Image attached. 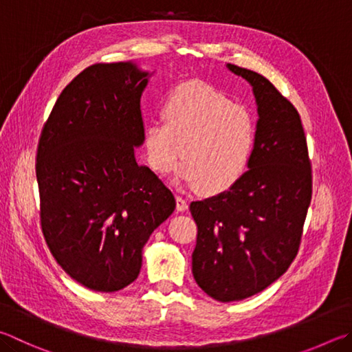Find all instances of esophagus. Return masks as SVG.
Listing matches in <instances>:
<instances>
[{"label":"esophagus","mask_w":352,"mask_h":352,"mask_svg":"<svg viewBox=\"0 0 352 352\" xmlns=\"http://www.w3.org/2000/svg\"><path fill=\"white\" fill-rule=\"evenodd\" d=\"M188 208H189V203H188L186 198L177 195V210L184 212V210H188Z\"/></svg>","instance_id":"1"}]
</instances>
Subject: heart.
Segmentation results:
<instances>
[{
	"label": "heart",
	"mask_w": 352,
	"mask_h": 352,
	"mask_svg": "<svg viewBox=\"0 0 352 352\" xmlns=\"http://www.w3.org/2000/svg\"><path fill=\"white\" fill-rule=\"evenodd\" d=\"M164 120L144 124L143 143L149 166L169 175L183 157L180 180L220 194L237 184L251 164L257 143V121L226 94L192 80L169 92Z\"/></svg>",
	"instance_id": "obj_1"
}]
</instances>
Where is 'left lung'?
<instances>
[{"label": "left lung", "instance_id": "left-lung-1", "mask_svg": "<svg viewBox=\"0 0 352 352\" xmlns=\"http://www.w3.org/2000/svg\"><path fill=\"white\" fill-rule=\"evenodd\" d=\"M226 67L252 86L257 143L237 184L189 208L198 226L194 278L223 303L255 296L283 276L298 252L312 195L308 146L296 107L263 75Z\"/></svg>", "mask_w": 352, "mask_h": 352}]
</instances>
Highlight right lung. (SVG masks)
<instances>
[{
	"mask_svg": "<svg viewBox=\"0 0 352 352\" xmlns=\"http://www.w3.org/2000/svg\"><path fill=\"white\" fill-rule=\"evenodd\" d=\"M151 75L132 61L89 66L61 92L38 143L44 239L92 291L131 285L151 234L175 209L170 190L135 160Z\"/></svg>",
	"mask_w": 352,
	"mask_h": 352,
	"instance_id": "add662e5",
	"label": "right lung"
}]
</instances>
